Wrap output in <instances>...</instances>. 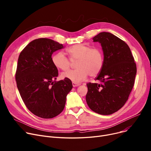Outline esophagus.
<instances>
[{"instance_id":"esophagus-1","label":"esophagus","mask_w":151,"mask_h":151,"mask_svg":"<svg viewBox=\"0 0 151 151\" xmlns=\"http://www.w3.org/2000/svg\"><path fill=\"white\" fill-rule=\"evenodd\" d=\"M72 85H73V87H77V86H80V84H77V83H76L73 82V83H72Z\"/></svg>"}]
</instances>
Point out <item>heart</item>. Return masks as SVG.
<instances>
[{
    "label": "heart",
    "mask_w": 151,
    "mask_h": 151,
    "mask_svg": "<svg viewBox=\"0 0 151 151\" xmlns=\"http://www.w3.org/2000/svg\"><path fill=\"white\" fill-rule=\"evenodd\" d=\"M71 62L77 61L74 70H69L62 73L63 78L67 79L76 83L84 80L89 75L93 77L97 76L104 65V54L97 47H91L86 44H76L67 50ZM54 65L60 70L69 69L71 62L62 52L54 54L52 57Z\"/></svg>",
    "instance_id": "1"
}]
</instances>
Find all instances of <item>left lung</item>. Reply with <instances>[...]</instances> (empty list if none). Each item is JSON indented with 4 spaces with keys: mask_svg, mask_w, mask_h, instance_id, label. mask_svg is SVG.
<instances>
[{
    "mask_svg": "<svg viewBox=\"0 0 151 151\" xmlns=\"http://www.w3.org/2000/svg\"><path fill=\"white\" fill-rule=\"evenodd\" d=\"M92 39L101 44L104 61L96 78L100 83L87 84L86 100L93 111L109 115L127 101L134 85L137 65L129 46L119 38L104 32Z\"/></svg>",
    "mask_w": 151,
    "mask_h": 151,
    "instance_id": "obj_1",
    "label": "left lung"
}]
</instances>
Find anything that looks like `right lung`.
<instances>
[{"mask_svg": "<svg viewBox=\"0 0 151 151\" xmlns=\"http://www.w3.org/2000/svg\"><path fill=\"white\" fill-rule=\"evenodd\" d=\"M63 47L51 39L41 38L30 42L19 55L15 75L17 88L26 107L38 117L51 119L61 113L73 88L67 79L55 81L58 70L51 56Z\"/></svg>", "mask_w": 151, "mask_h": 151, "instance_id": "add662e5", "label": "right lung"}]
</instances>
